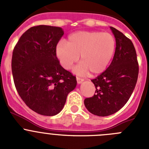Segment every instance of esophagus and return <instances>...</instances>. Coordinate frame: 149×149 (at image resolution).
<instances>
[{"mask_svg": "<svg viewBox=\"0 0 149 149\" xmlns=\"http://www.w3.org/2000/svg\"><path fill=\"white\" fill-rule=\"evenodd\" d=\"M77 84H81V83L83 82V81H84V79L83 78H81V77H77Z\"/></svg>", "mask_w": 149, "mask_h": 149, "instance_id": "1", "label": "esophagus"}]
</instances>
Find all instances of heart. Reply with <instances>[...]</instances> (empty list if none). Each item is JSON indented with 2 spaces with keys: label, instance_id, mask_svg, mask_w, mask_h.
I'll list each match as a JSON object with an SVG mask.
<instances>
[{
  "label": "heart",
  "instance_id": "obj_1",
  "mask_svg": "<svg viewBox=\"0 0 149 149\" xmlns=\"http://www.w3.org/2000/svg\"><path fill=\"white\" fill-rule=\"evenodd\" d=\"M116 48L113 36L99 31H78L71 34L67 42H60L55 49L56 57L65 69H70L79 60L74 72L79 74L90 72L97 75L106 70Z\"/></svg>",
  "mask_w": 149,
  "mask_h": 149
}]
</instances>
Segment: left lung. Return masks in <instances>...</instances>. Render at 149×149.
Wrapping results in <instances>:
<instances>
[{
    "mask_svg": "<svg viewBox=\"0 0 149 149\" xmlns=\"http://www.w3.org/2000/svg\"><path fill=\"white\" fill-rule=\"evenodd\" d=\"M116 50L110 65L104 72L93 79L95 94L84 100L91 113L107 116L122 109L134 90L139 74L136 52L130 39L113 27Z\"/></svg>",
    "mask_w": 149,
    "mask_h": 149,
    "instance_id": "obj_1",
    "label": "left lung"
}]
</instances>
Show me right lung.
<instances>
[{
    "instance_id": "right-lung-1",
    "label": "right lung",
    "mask_w": 149,
    "mask_h": 149,
    "mask_svg": "<svg viewBox=\"0 0 149 149\" xmlns=\"http://www.w3.org/2000/svg\"><path fill=\"white\" fill-rule=\"evenodd\" d=\"M63 34L58 27L34 26L22 34L13 51L17 92L29 108L40 115L59 113L77 85L75 76L60 65L55 53Z\"/></svg>"
}]
</instances>
